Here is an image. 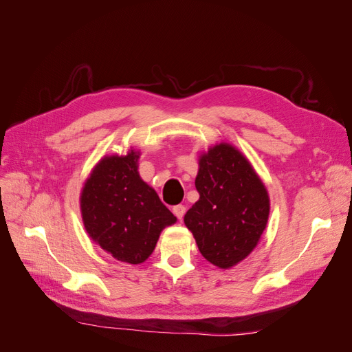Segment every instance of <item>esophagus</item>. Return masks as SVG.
<instances>
[{
  "mask_svg": "<svg viewBox=\"0 0 352 352\" xmlns=\"http://www.w3.org/2000/svg\"><path fill=\"white\" fill-rule=\"evenodd\" d=\"M185 211H186V208H185V206H182V204H179V206H175L173 207V212H175V216L180 220V219H184V216H185Z\"/></svg>",
  "mask_w": 352,
  "mask_h": 352,
  "instance_id": "obj_1",
  "label": "esophagus"
}]
</instances>
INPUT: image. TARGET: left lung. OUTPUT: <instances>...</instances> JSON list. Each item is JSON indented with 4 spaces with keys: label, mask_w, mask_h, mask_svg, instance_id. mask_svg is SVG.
<instances>
[{
    "label": "left lung",
    "mask_w": 352,
    "mask_h": 352,
    "mask_svg": "<svg viewBox=\"0 0 352 352\" xmlns=\"http://www.w3.org/2000/svg\"><path fill=\"white\" fill-rule=\"evenodd\" d=\"M199 199L185 214L202 257L230 269L257 247L269 220L267 189L235 146L221 142L198 160Z\"/></svg>",
    "instance_id": "1"
}]
</instances>
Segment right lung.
I'll list each match as a JSON object with an SVG mask.
<instances>
[{
	"label": "right lung",
	"instance_id": "obj_1",
	"mask_svg": "<svg viewBox=\"0 0 352 352\" xmlns=\"http://www.w3.org/2000/svg\"><path fill=\"white\" fill-rule=\"evenodd\" d=\"M140 153L105 155L80 194L83 226L116 260L141 264L153 254L162 230L176 223L155 190L138 173Z\"/></svg>",
	"mask_w": 352,
	"mask_h": 352
}]
</instances>
